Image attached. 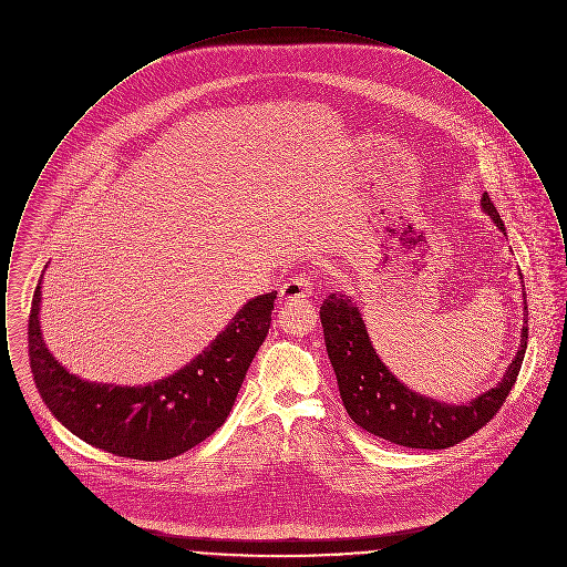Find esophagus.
Segmentation results:
<instances>
[{
    "instance_id": "esophagus-1",
    "label": "esophagus",
    "mask_w": 567,
    "mask_h": 567,
    "mask_svg": "<svg viewBox=\"0 0 567 567\" xmlns=\"http://www.w3.org/2000/svg\"><path fill=\"white\" fill-rule=\"evenodd\" d=\"M312 287H315V280L308 271H301L291 276L282 287H280V299L282 301H296L301 297L312 296Z\"/></svg>"
}]
</instances>
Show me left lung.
I'll list each match as a JSON object with an SVG mask.
<instances>
[{
    "instance_id": "1",
    "label": "left lung",
    "mask_w": 567,
    "mask_h": 567,
    "mask_svg": "<svg viewBox=\"0 0 567 567\" xmlns=\"http://www.w3.org/2000/svg\"><path fill=\"white\" fill-rule=\"evenodd\" d=\"M483 210L504 229L488 193H483ZM525 297V293H523ZM527 310V299H525ZM327 354L338 378L340 395L352 421L365 432L408 449L440 451L455 446L483 430L513 391L527 349V319L520 347L502 382L470 404H444L410 391L380 361L359 308L349 296L331 293L321 306Z\"/></svg>"
}]
</instances>
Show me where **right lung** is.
Listing matches in <instances>:
<instances>
[{
	"mask_svg": "<svg viewBox=\"0 0 567 567\" xmlns=\"http://www.w3.org/2000/svg\"><path fill=\"white\" fill-rule=\"evenodd\" d=\"M40 282L29 312V363L47 408L86 444L118 457L165 461L204 442L229 416L252 357L270 331L276 293L246 301L206 351L146 386L86 382L47 349Z\"/></svg>",
	"mask_w": 567,
	"mask_h": 567,
	"instance_id": "right-lung-1",
	"label": "right lung"
}]
</instances>
